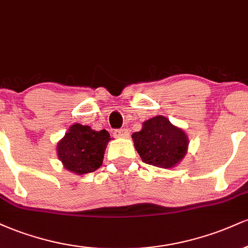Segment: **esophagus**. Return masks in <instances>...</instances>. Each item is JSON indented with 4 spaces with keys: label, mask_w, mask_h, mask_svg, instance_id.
<instances>
[{
    "label": "esophagus",
    "mask_w": 248,
    "mask_h": 248,
    "mask_svg": "<svg viewBox=\"0 0 248 248\" xmlns=\"http://www.w3.org/2000/svg\"><path fill=\"white\" fill-rule=\"evenodd\" d=\"M114 134H115V136H118V138H128V136H129V132H128L127 128L116 129Z\"/></svg>",
    "instance_id": "1"
}]
</instances>
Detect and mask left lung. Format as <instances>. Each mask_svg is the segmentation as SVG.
<instances>
[{
  "mask_svg": "<svg viewBox=\"0 0 248 248\" xmlns=\"http://www.w3.org/2000/svg\"><path fill=\"white\" fill-rule=\"evenodd\" d=\"M132 138L144 163L164 169L175 167L184 157L189 144L186 133L162 115L143 122L142 129Z\"/></svg>",
  "mask_w": 248,
  "mask_h": 248,
  "instance_id": "8db88e82",
  "label": "left lung"
}]
</instances>
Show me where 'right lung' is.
<instances>
[{"label":"right lung","mask_w":248,"mask_h":248,"mask_svg":"<svg viewBox=\"0 0 248 248\" xmlns=\"http://www.w3.org/2000/svg\"><path fill=\"white\" fill-rule=\"evenodd\" d=\"M110 140L109 133L76 124L57 146L59 160L70 171L78 175L93 172L101 167L105 149Z\"/></svg>","instance_id":"add662e5"}]
</instances>
